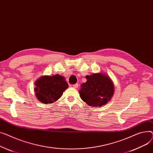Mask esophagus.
<instances>
[{"label": "esophagus", "instance_id": "obj_1", "mask_svg": "<svg viewBox=\"0 0 153 153\" xmlns=\"http://www.w3.org/2000/svg\"><path fill=\"white\" fill-rule=\"evenodd\" d=\"M73 87L75 88H77L78 87V83H76V84L74 85H73Z\"/></svg>", "mask_w": 153, "mask_h": 153}]
</instances>
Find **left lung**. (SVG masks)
I'll return each mask as SVG.
<instances>
[{"label":"left lung","instance_id":"8db88e82","mask_svg":"<svg viewBox=\"0 0 153 153\" xmlns=\"http://www.w3.org/2000/svg\"><path fill=\"white\" fill-rule=\"evenodd\" d=\"M86 83L81 85L80 97L88 105L101 107L108 102L114 93L111 78L102 73L86 76Z\"/></svg>","mask_w":153,"mask_h":153}]
</instances>
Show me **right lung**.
<instances>
[{
    "label": "right lung",
    "mask_w": 153,
    "mask_h": 153,
    "mask_svg": "<svg viewBox=\"0 0 153 153\" xmlns=\"http://www.w3.org/2000/svg\"><path fill=\"white\" fill-rule=\"evenodd\" d=\"M34 85L36 96L40 102L45 104L57 101L68 87L65 78L59 74L42 76L36 80Z\"/></svg>",
    "instance_id": "right-lung-1"
}]
</instances>
